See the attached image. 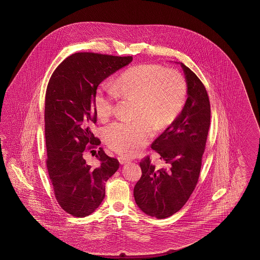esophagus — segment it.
I'll list each match as a JSON object with an SVG mask.
<instances>
[{"instance_id": "34e87169", "label": "esophagus", "mask_w": 260, "mask_h": 260, "mask_svg": "<svg viewBox=\"0 0 260 260\" xmlns=\"http://www.w3.org/2000/svg\"><path fill=\"white\" fill-rule=\"evenodd\" d=\"M118 160H119V162L121 165H124V164H126L128 161H130V160L128 158H125V157H118Z\"/></svg>"}]
</instances>
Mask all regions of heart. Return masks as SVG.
Segmentation results:
<instances>
[{
	"label": "heart",
	"instance_id": "heart-1",
	"mask_svg": "<svg viewBox=\"0 0 260 260\" xmlns=\"http://www.w3.org/2000/svg\"><path fill=\"white\" fill-rule=\"evenodd\" d=\"M187 83L179 72L160 64H139L122 72L111 85L96 90L93 106L96 116L107 121L114 111L118 95L138 98V120L114 122L106 128V143L117 153L132 156L149 143L156 131L176 121L187 98Z\"/></svg>",
	"mask_w": 260,
	"mask_h": 260
}]
</instances>
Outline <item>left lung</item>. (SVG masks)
I'll return each mask as SVG.
<instances>
[{
    "label": "left lung",
    "instance_id": "1",
    "mask_svg": "<svg viewBox=\"0 0 260 260\" xmlns=\"http://www.w3.org/2000/svg\"><path fill=\"white\" fill-rule=\"evenodd\" d=\"M188 84V99L176 121L151 144L167 167L157 169L149 155L140 160L142 176L134 188L138 207L148 216L166 218L188 202L199 180L210 127V101L204 83L180 63Z\"/></svg>",
    "mask_w": 260,
    "mask_h": 260
}]
</instances>
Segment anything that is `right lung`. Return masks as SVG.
Here are the masks:
<instances>
[{
    "mask_svg": "<svg viewBox=\"0 0 260 260\" xmlns=\"http://www.w3.org/2000/svg\"><path fill=\"white\" fill-rule=\"evenodd\" d=\"M132 60L130 55L75 53L50 78L44 101L46 166L55 199L72 216H89L100 206L106 181L119 168L118 160L102 148L95 154L96 167L87 165L83 155L100 145L91 130L96 122L93 99L98 86Z\"/></svg>",
    "mask_w": 260,
    "mask_h": 260,
    "instance_id": "obj_1",
    "label": "right lung"
}]
</instances>
